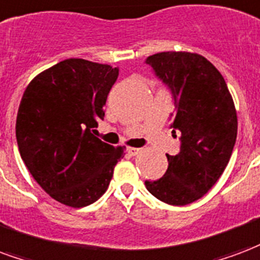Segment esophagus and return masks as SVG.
Wrapping results in <instances>:
<instances>
[{"mask_svg":"<svg viewBox=\"0 0 260 260\" xmlns=\"http://www.w3.org/2000/svg\"><path fill=\"white\" fill-rule=\"evenodd\" d=\"M126 153L129 155H136L138 153H140V149H138V147H128V149H126Z\"/></svg>","mask_w":260,"mask_h":260,"instance_id":"obj_1","label":"esophagus"}]
</instances>
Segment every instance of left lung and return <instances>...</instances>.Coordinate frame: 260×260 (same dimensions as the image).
I'll use <instances>...</instances> for the list:
<instances>
[{"mask_svg": "<svg viewBox=\"0 0 260 260\" xmlns=\"http://www.w3.org/2000/svg\"><path fill=\"white\" fill-rule=\"evenodd\" d=\"M174 98L172 134L180 151L167 154L162 178L146 189L162 203L187 205L218 182L237 139V113L226 81L205 57L190 52H161L146 59Z\"/></svg>", "mask_w": 260, "mask_h": 260, "instance_id": "8db88e82", "label": "left lung"}]
</instances>
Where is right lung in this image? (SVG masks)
<instances>
[{"instance_id":"1","label":"right lung","mask_w":260,"mask_h":260,"mask_svg":"<svg viewBox=\"0 0 260 260\" xmlns=\"http://www.w3.org/2000/svg\"><path fill=\"white\" fill-rule=\"evenodd\" d=\"M117 78V67L66 59L38 74L23 93L19 153L36 182L64 205L82 208L101 199L124 157V147L93 135Z\"/></svg>"}]
</instances>
